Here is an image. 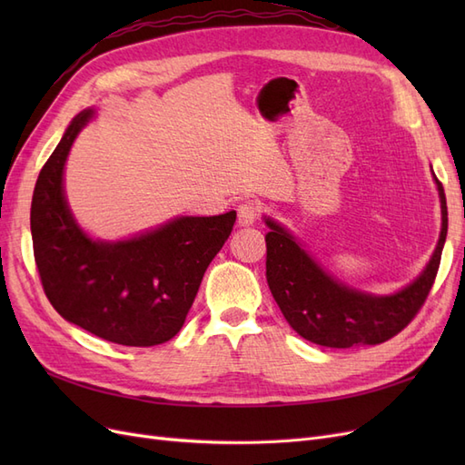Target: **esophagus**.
<instances>
[{"instance_id":"1","label":"esophagus","mask_w":465,"mask_h":465,"mask_svg":"<svg viewBox=\"0 0 465 465\" xmlns=\"http://www.w3.org/2000/svg\"><path fill=\"white\" fill-rule=\"evenodd\" d=\"M236 213H238V221H236L238 227H252L260 215V205L252 200L242 202L241 205H238Z\"/></svg>"}]
</instances>
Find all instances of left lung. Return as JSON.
<instances>
[{
	"label": "left lung",
	"mask_w": 465,
	"mask_h": 465,
	"mask_svg": "<svg viewBox=\"0 0 465 465\" xmlns=\"http://www.w3.org/2000/svg\"><path fill=\"white\" fill-rule=\"evenodd\" d=\"M434 182L442 213L439 242L425 270L391 294H371L341 283L308 254L283 224L263 217L270 227L265 234L267 285L294 331L316 345L347 349L384 343L415 318L439 272L448 232L444 188L436 176Z\"/></svg>",
	"instance_id": "left-lung-1"
}]
</instances>
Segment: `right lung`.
<instances>
[{
	"mask_svg": "<svg viewBox=\"0 0 465 465\" xmlns=\"http://www.w3.org/2000/svg\"><path fill=\"white\" fill-rule=\"evenodd\" d=\"M93 116L87 108L72 120L36 180L31 232L42 287L62 318L96 337L128 347L159 345L184 326L236 211L176 217L125 241H94L79 227L64 192L69 149Z\"/></svg>",
	"mask_w": 465,
	"mask_h": 465,
	"instance_id": "1",
	"label": "right lung"
}]
</instances>
